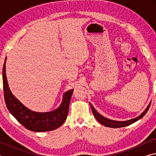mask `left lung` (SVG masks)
<instances>
[{"instance_id": "1", "label": "left lung", "mask_w": 156, "mask_h": 156, "mask_svg": "<svg viewBox=\"0 0 156 156\" xmlns=\"http://www.w3.org/2000/svg\"><path fill=\"white\" fill-rule=\"evenodd\" d=\"M89 104H90L92 112H93V114L94 115V117L96 118V119L98 121L100 124H102V125L107 126V127H111V128L124 127V126L130 125H131V124H133L135 122H136V121L139 120L140 119H141V118L143 117L145 114H146L147 112H148V110H149V109L150 105H151V103H149V105H148L147 109L144 110V112H142L140 115L138 116V117L136 118H133V119L126 120V121H115V120L108 119V118H105L104 116L100 115V113H98L97 111L94 109L93 105H92L91 103H89Z\"/></svg>"}]
</instances>
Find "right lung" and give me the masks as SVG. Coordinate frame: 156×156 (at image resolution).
<instances>
[{"mask_svg": "<svg viewBox=\"0 0 156 156\" xmlns=\"http://www.w3.org/2000/svg\"><path fill=\"white\" fill-rule=\"evenodd\" d=\"M2 68L4 98L6 106L12 115L29 130L43 132L54 130L61 126L67 117L69 106L73 89H71L63 95L61 105L58 109L49 112H36L27 109L12 94L8 87L5 74V61Z\"/></svg>", "mask_w": 156, "mask_h": 156, "instance_id": "1", "label": "right lung"}]
</instances>
